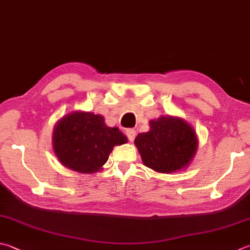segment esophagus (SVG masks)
Instances as JSON below:
<instances>
[{"label": "esophagus", "mask_w": 250, "mask_h": 250, "mask_svg": "<svg viewBox=\"0 0 250 250\" xmlns=\"http://www.w3.org/2000/svg\"><path fill=\"white\" fill-rule=\"evenodd\" d=\"M125 134L127 136V138H128L129 141H133L135 139V136H136V131L133 128H127Z\"/></svg>", "instance_id": "esophagus-1"}]
</instances>
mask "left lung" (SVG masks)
I'll list each match as a JSON object with an SVG mask.
<instances>
[{"label": "left lung", "mask_w": 250, "mask_h": 250, "mask_svg": "<svg viewBox=\"0 0 250 250\" xmlns=\"http://www.w3.org/2000/svg\"><path fill=\"white\" fill-rule=\"evenodd\" d=\"M146 167L160 173H172L185 167L197 149L196 133L185 121L161 116L150 121V130L135 139Z\"/></svg>", "instance_id": "left-lung-1"}]
</instances>
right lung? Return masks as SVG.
Returning <instances> with one entry per match:
<instances>
[{"mask_svg":"<svg viewBox=\"0 0 250 250\" xmlns=\"http://www.w3.org/2000/svg\"><path fill=\"white\" fill-rule=\"evenodd\" d=\"M127 141L116 127H107L102 115L74 112L55 126L53 148L60 162L81 173L100 171L114 146Z\"/></svg>","mask_w":250,"mask_h":250,"instance_id":"1","label":"right lung"}]
</instances>
